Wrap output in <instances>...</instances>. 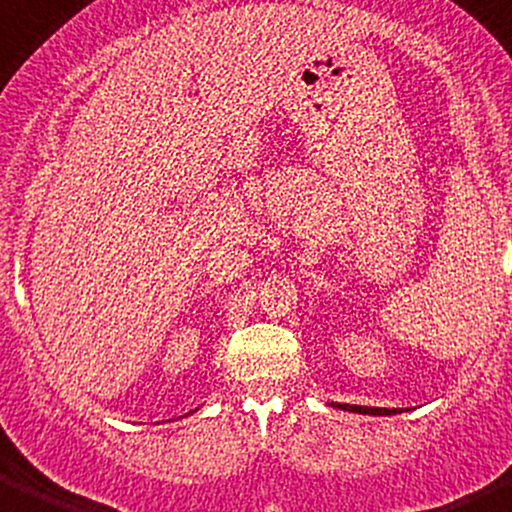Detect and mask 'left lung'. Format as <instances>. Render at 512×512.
<instances>
[{
    "label": "left lung",
    "instance_id": "1",
    "mask_svg": "<svg viewBox=\"0 0 512 512\" xmlns=\"http://www.w3.org/2000/svg\"><path fill=\"white\" fill-rule=\"evenodd\" d=\"M332 408L347 410V413H360V415H398L405 413L403 408H367V405H350V403H330Z\"/></svg>",
    "mask_w": 512,
    "mask_h": 512
}]
</instances>
